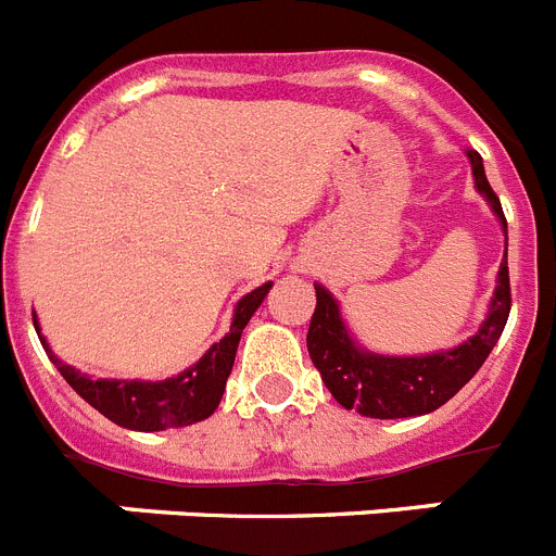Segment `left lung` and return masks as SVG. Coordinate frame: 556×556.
<instances>
[{
    "label": "left lung",
    "mask_w": 556,
    "mask_h": 556,
    "mask_svg": "<svg viewBox=\"0 0 556 556\" xmlns=\"http://www.w3.org/2000/svg\"><path fill=\"white\" fill-rule=\"evenodd\" d=\"M465 155L470 161L476 191L493 208L495 219L504 230V244H507V219H504L495 191L490 189L481 155L476 150H465ZM314 289H317V308L312 314L306 337L308 356H312L314 367L320 370L323 384L337 397V404H342L345 409H356L358 415L376 417V420L429 415V412L440 409L445 401H451L484 365V358L490 356L501 331L507 326L509 306H513L507 248H504V262H501L498 278H495L488 317L481 320L473 337L454 348H445V351L387 356V353L367 351L358 345L342 317L337 298L323 283H314Z\"/></svg>",
    "instance_id": "left-lung-1"
}]
</instances>
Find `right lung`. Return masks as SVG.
I'll return each instance as SVG.
<instances>
[{
  "label": "right lung",
  "mask_w": 556,
  "mask_h": 556,
  "mask_svg": "<svg viewBox=\"0 0 556 556\" xmlns=\"http://www.w3.org/2000/svg\"><path fill=\"white\" fill-rule=\"evenodd\" d=\"M273 283H262L258 289L248 292L242 301L236 303L233 317H230V331L219 342L203 353L200 362L186 367L178 376L164 378V381H141V378H91L86 372L75 370L72 365L61 362L52 353L49 342L43 339L41 326L36 323L38 339H41L43 351L52 358V365L61 370L68 387L94 406L100 415L113 420L122 429L130 431H166V429H184V426L200 424L205 417L214 415V409L223 401L225 381L233 367L236 348L242 339L244 326L262 306Z\"/></svg>",
  "instance_id": "add662e5"
}]
</instances>
